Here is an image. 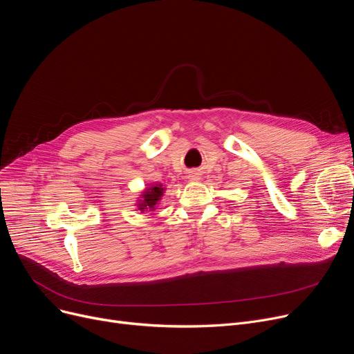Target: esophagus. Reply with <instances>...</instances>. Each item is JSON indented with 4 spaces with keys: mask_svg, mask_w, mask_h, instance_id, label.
I'll return each instance as SVG.
<instances>
[{
    "mask_svg": "<svg viewBox=\"0 0 354 354\" xmlns=\"http://www.w3.org/2000/svg\"><path fill=\"white\" fill-rule=\"evenodd\" d=\"M192 179H196V178H192Z\"/></svg>",
    "mask_w": 354,
    "mask_h": 354,
    "instance_id": "obj_1",
    "label": "esophagus"
}]
</instances>
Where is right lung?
<instances>
[{
	"instance_id": "right-lung-1",
	"label": "right lung",
	"mask_w": 354,
	"mask_h": 354,
	"mask_svg": "<svg viewBox=\"0 0 354 354\" xmlns=\"http://www.w3.org/2000/svg\"><path fill=\"white\" fill-rule=\"evenodd\" d=\"M163 191V188H160V187H153V188H150V189H147L145 194H143V199H142V203L139 204V209H142V211H145V209H155V205L158 204V201L160 199V196H162V192Z\"/></svg>"
}]
</instances>
